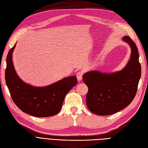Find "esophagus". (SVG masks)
<instances>
[{
	"mask_svg": "<svg viewBox=\"0 0 148 148\" xmlns=\"http://www.w3.org/2000/svg\"><path fill=\"white\" fill-rule=\"evenodd\" d=\"M82 76H83V72L82 71H78V72L77 73V77L78 81H81L82 79Z\"/></svg>",
	"mask_w": 148,
	"mask_h": 148,
	"instance_id": "34e87169",
	"label": "esophagus"
}]
</instances>
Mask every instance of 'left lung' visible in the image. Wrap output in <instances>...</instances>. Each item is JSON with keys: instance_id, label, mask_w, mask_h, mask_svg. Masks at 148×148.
Masks as SVG:
<instances>
[{"instance_id": "1", "label": "left lung", "mask_w": 148, "mask_h": 148, "mask_svg": "<svg viewBox=\"0 0 148 148\" xmlns=\"http://www.w3.org/2000/svg\"><path fill=\"white\" fill-rule=\"evenodd\" d=\"M122 40L131 48L130 58L122 70L110 73L92 70L83 75V81L88 88L86 105L95 114L118 112L130 104L136 95L141 74L138 51L129 36H125Z\"/></svg>"}]
</instances>
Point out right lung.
<instances>
[{"label":"right lung","instance_id":"right-lung-1","mask_svg":"<svg viewBox=\"0 0 148 148\" xmlns=\"http://www.w3.org/2000/svg\"><path fill=\"white\" fill-rule=\"evenodd\" d=\"M16 44L8 53L5 82L13 102L25 113L47 117L59 112L66 95L77 84L75 76L62 79L48 86L37 87L24 82L17 75L12 61Z\"/></svg>","mask_w":148,"mask_h":148}]
</instances>
